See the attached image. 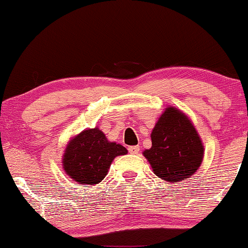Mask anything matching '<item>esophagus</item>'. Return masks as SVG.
Segmentation results:
<instances>
[{
  "instance_id": "34e87169",
  "label": "esophagus",
  "mask_w": 248,
  "mask_h": 248,
  "mask_svg": "<svg viewBox=\"0 0 248 248\" xmlns=\"http://www.w3.org/2000/svg\"><path fill=\"white\" fill-rule=\"evenodd\" d=\"M128 151H129V153L132 155H136V154H139L140 147H139V145H133V147L128 148Z\"/></svg>"
}]
</instances>
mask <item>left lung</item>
I'll return each mask as SVG.
<instances>
[{"label":"left lung","instance_id":"8db88e82","mask_svg":"<svg viewBox=\"0 0 248 248\" xmlns=\"http://www.w3.org/2000/svg\"><path fill=\"white\" fill-rule=\"evenodd\" d=\"M150 149L143 151L155 174L169 184L187 180L198 171L204 147L190 119L174 106L166 107L151 132Z\"/></svg>","mask_w":248,"mask_h":248}]
</instances>
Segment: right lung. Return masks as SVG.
<instances>
[{
	"label": "right lung",
	"instance_id": "1",
	"mask_svg": "<svg viewBox=\"0 0 248 248\" xmlns=\"http://www.w3.org/2000/svg\"><path fill=\"white\" fill-rule=\"evenodd\" d=\"M124 145L107 140L98 127L84 129L67 143L62 156L65 174L80 185L99 184L115 157L127 155Z\"/></svg>",
	"mask_w": 248,
	"mask_h": 248
}]
</instances>
